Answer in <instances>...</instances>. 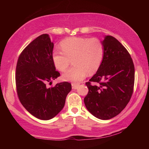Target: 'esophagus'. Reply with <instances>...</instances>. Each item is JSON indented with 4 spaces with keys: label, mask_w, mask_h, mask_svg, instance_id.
I'll use <instances>...</instances> for the list:
<instances>
[{
    "label": "esophagus",
    "mask_w": 149,
    "mask_h": 149,
    "mask_svg": "<svg viewBox=\"0 0 149 149\" xmlns=\"http://www.w3.org/2000/svg\"><path fill=\"white\" fill-rule=\"evenodd\" d=\"M79 86V84H78L72 83V87L73 89H74V90L77 89V86Z\"/></svg>",
    "instance_id": "1"
}]
</instances>
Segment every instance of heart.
I'll use <instances>...</instances> for the list:
<instances>
[{"instance_id":"1","label":"heart","mask_w":149,"mask_h":149,"mask_svg":"<svg viewBox=\"0 0 149 149\" xmlns=\"http://www.w3.org/2000/svg\"><path fill=\"white\" fill-rule=\"evenodd\" d=\"M60 47L62 52L52 53L56 68L60 72L65 71L71 60L74 66L63 74V79L66 81L77 83L84 79L87 74L95 73L104 58V44L97 38H68L62 41Z\"/></svg>"}]
</instances>
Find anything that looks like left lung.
<instances>
[{
	"mask_svg": "<svg viewBox=\"0 0 149 149\" xmlns=\"http://www.w3.org/2000/svg\"><path fill=\"white\" fill-rule=\"evenodd\" d=\"M104 55L97 73L86 84L88 93L84 102L96 118L109 120L125 108L133 93L134 66L131 55L115 38L102 41ZM97 82L99 85H92Z\"/></svg>",
	"mask_w": 149,
	"mask_h": 149,
	"instance_id": "8db88e82",
	"label": "left lung"
}]
</instances>
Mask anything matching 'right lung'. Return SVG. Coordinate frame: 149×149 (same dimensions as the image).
Listing matches in <instances>:
<instances>
[{"label": "right lung", "mask_w": 149, "mask_h": 149, "mask_svg": "<svg viewBox=\"0 0 149 149\" xmlns=\"http://www.w3.org/2000/svg\"><path fill=\"white\" fill-rule=\"evenodd\" d=\"M54 43L43 34L31 42L19 56L16 68V87L18 99L36 118L48 120L61 111L72 85L63 82L47 88L60 76L52 61Z\"/></svg>", "instance_id": "right-lung-1"}]
</instances>
